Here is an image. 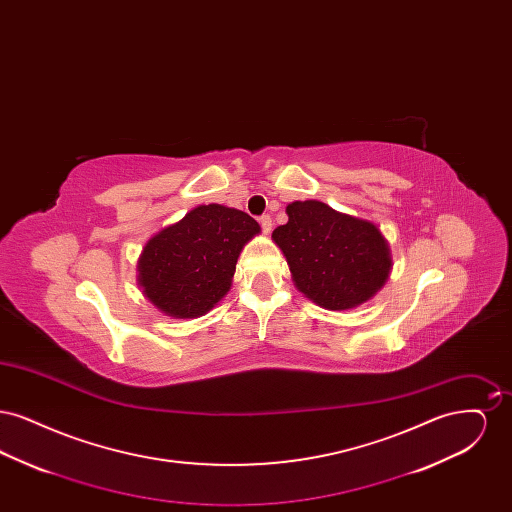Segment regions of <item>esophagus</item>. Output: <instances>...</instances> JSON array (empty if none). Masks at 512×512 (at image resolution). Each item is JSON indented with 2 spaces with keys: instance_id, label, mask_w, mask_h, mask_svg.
<instances>
[{
  "instance_id": "1",
  "label": "esophagus",
  "mask_w": 512,
  "mask_h": 512,
  "mask_svg": "<svg viewBox=\"0 0 512 512\" xmlns=\"http://www.w3.org/2000/svg\"><path fill=\"white\" fill-rule=\"evenodd\" d=\"M259 224H261V228H263L265 234H270V230H272V219H270L268 215H263V217L259 219Z\"/></svg>"
}]
</instances>
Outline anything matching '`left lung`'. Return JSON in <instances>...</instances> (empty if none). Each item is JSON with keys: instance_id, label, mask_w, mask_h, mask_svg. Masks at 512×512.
Segmentation results:
<instances>
[{"instance_id": "left-lung-1", "label": "left lung", "mask_w": 512, "mask_h": 512, "mask_svg": "<svg viewBox=\"0 0 512 512\" xmlns=\"http://www.w3.org/2000/svg\"><path fill=\"white\" fill-rule=\"evenodd\" d=\"M288 222L272 232L305 297L330 311L353 309L378 292L391 270L390 245L368 220L307 199L286 207Z\"/></svg>"}]
</instances>
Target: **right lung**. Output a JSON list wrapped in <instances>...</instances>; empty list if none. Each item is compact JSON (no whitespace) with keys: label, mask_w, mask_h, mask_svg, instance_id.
<instances>
[{"label":"right lung","mask_w":512,"mask_h":512,"mask_svg":"<svg viewBox=\"0 0 512 512\" xmlns=\"http://www.w3.org/2000/svg\"><path fill=\"white\" fill-rule=\"evenodd\" d=\"M259 232L244 211L199 205L147 242L138 284L161 313L201 317L228 293L244 245Z\"/></svg>","instance_id":"1"}]
</instances>
